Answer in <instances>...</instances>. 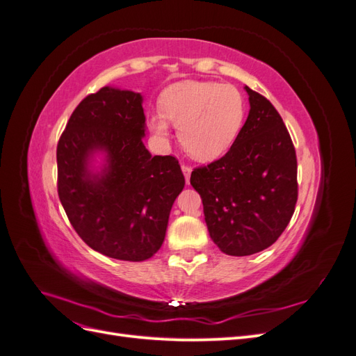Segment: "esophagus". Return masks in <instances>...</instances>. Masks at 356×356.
Instances as JSON below:
<instances>
[{"instance_id": "obj_1", "label": "esophagus", "mask_w": 356, "mask_h": 356, "mask_svg": "<svg viewBox=\"0 0 356 356\" xmlns=\"http://www.w3.org/2000/svg\"><path fill=\"white\" fill-rule=\"evenodd\" d=\"M182 174H184V177H186V182L188 184L190 182V175H191V168L190 166H187V165H182Z\"/></svg>"}]
</instances>
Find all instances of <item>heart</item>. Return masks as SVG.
I'll return each mask as SVG.
<instances>
[{"label":"heart","mask_w":356,"mask_h":356,"mask_svg":"<svg viewBox=\"0 0 356 356\" xmlns=\"http://www.w3.org/2000/svg\"><path fill=\"white\" fill-rule=\"evenodd\" d=\"M160 113L148 117L156 136H169V123L178 127V139L196 160L221 157L238 139L246 114V102L233 84L217 81H179L160 95Z\"/></svg>","instance_id":"1"}]
</instances>
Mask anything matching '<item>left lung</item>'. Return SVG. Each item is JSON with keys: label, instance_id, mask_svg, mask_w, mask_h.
<instances>
[{"label": "left lung", "instance_id": "8db88e82", "mask_svg": "<svg viewBox=\"0 0 356 356\" xmlns=\"http://www.w3.org/2000/svg\"><path fill=\"white\" fill-rule=\"evenodd\" d=\"M250 114L221 159L191 172L211 239L234 257L273 245L293 217L297 157L286 126L270 101L245 86Z\"/></svg>", "mask_w": 356, "mask_h": 356}]
</instances>
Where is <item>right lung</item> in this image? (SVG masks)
Segmentation results:
<instances>
[{
  "instance_id": "right-lung-1",
  "label": "right lung",
  "mask_w": 356,
  "mask_h": 356,
  "mask_svg": "<svg viewBox=\"0 0 356 356\" xmlns=\"http://www.w3.org/2000/svg\"><path fill=\"white\" fill-rule=\"evenodd\" d=\"M143 95L105 86L77 105L56 149L58 195L74 230L92 250L144 261L165 241L169 213L184 188L178 160L145 148ZM102 151L106 165L91 169Z\"/></svg>"
}]
</instances>
